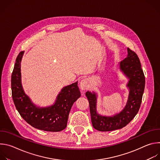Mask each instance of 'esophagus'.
Wrapping results in <instances>:
<instances>
[{"label": "esophagus", "instance_id": "esophagus-1", "mask_svg": "<svg viewBox=\"0 0 160 160\" xmlns=\"http://www.w3.org/2000/svg\"><path fill=\"white\" fill-rule=\"evenodd\" d=\"M80 88L82 90H87L88 87V80L87 78L83 79L80 83Z\"/></svg>", "mask_w": 160, "mask_h": 160}]
</instances>
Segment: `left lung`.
<instances>
[{"instance_id":"8db88e82","label":"left lung","mask_w":160,"mask_h":160,"mask_svg":"<svg viewBox=\"0 0 160 160\" xmlns=\"http://www.w3.org/2000/svg\"><path fill=\"white\" fill-rule=\"evenodd\" d=\"M127 51V58L120 63L121 70L130 78L127 85L130 88L129 98L125 108L112 117L99 115L96 110V94L88 91L85 93L89 102L92 126L99 131H112L125 127L135 117L141 107L145 87V77L138 56L129 48Z\"/></svg>"}]
</instances>
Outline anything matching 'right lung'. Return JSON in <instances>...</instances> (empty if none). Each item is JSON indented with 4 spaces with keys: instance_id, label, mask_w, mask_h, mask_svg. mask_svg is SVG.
<instances>
[{
    "instance_id": "right-lung-1",
    "label": "right lung",
    "mask_w": 160,
    "mask_h": 160,
    "mask_svg": "<svg viewBox=\"0 0 160 160\" xmlns=\"http://www.w3.org/2000/svg\"><path fill=\"white\" fill-rule=\"evenodd\" d=\"M24 51L18 55L11 75L12 97L21 117L28 124L39 130L59 132L66 127L68 115L73 104L80 97L78 83L64 87L56 103L51 107H36L25 94L21 83L20 66Z\"/></svg>"
}]
</instances>
